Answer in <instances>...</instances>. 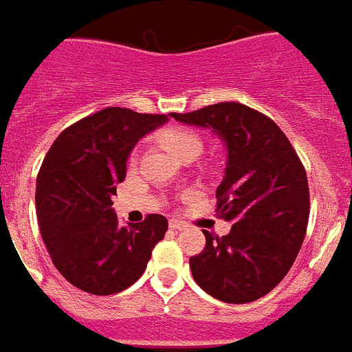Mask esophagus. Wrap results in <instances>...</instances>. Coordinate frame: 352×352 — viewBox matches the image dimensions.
<instances>
[{
  "label": "esophagus",
  "instance_id": "34e87169",
  "mask_svg": "<svg viewBox=\"0 0 352 352\" xmlns=\"http://www.w3.org/2000/svg\"><path fill=\"white\" fill-rule=\"evenodd\" d=\"M170 229L173 230H186L187 225L184 221H178V219H173L170 221Z\"/></svg>",
  "mask_w": 352,
  "mask_h": 352
}]
</instances>
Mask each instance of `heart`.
<instances>
[{"instance_id": "obj_1", "label": "heart", "mask_w": 352, "mask_h": 352, "mask_svg": "<svg viewBox=\"0 0 352 352\" xmlns=\"http://www.w3.org/2000/svg\"><path fill=\"white\" fill-rule=\"evenodd\" d=\"M159 140L161 144L168 148V150L176 153L179 159L186 157L187 153H193V151L202 150L201 137L191 129H186V127H170V129H165L161 135H159Z\"/></svg>"}]
</instances>
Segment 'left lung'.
Returning <instances> with one entry per match:
<instances>
[{
  "instance_id": "8db88e82",
  "label": "left lung",
  "mask_w": 352,
  "mask_h": 352,
  "mask_svg": "<svg viewBox=\"0 0 352 352\" xmlns=\"http://www.w3.org/2000/svg\"><path fill=\"white\" fill-rule=\"evenodd\" d=\"M173 118L214 129L227 148L215 197L217 215L232 227L225 236L204 230L206 248L189 258L191 274L221 302H255L287 276L302 248L309 217L306 168L276 122L242 102Z\"/></svg>"
}]
</instances>
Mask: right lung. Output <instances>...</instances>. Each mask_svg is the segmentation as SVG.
Listing matches in <instances>:
<instances>
[{"label": "right lung", "mask_w": 352, "mask_h": 352, "mask_svg": "<svg viewBox=\"0 0 352 352\" xmlns=\"http://www.w3.org/2000/svg\"><path fill=\"white\" fill-rule=\"evenodd\" d=\"M168 120L109 107L61 131L37 176L35 206L46 250L69 283L89 294H116L146 270L168 221L150 214L122 227L112 210L135 144Z\"/></svg>", "instance_id": "right-lung-1"}]
</instances>
